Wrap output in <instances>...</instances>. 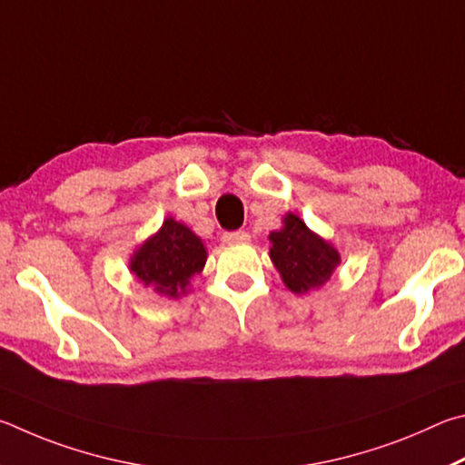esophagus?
Masks as SVG:
<instances>
[{
	"mask_svg": "<svg viewBox=\"0 0 465 465\" xmlns=\"http://www.w3.org/2000/svg\"><path fill=\"white\" fill-rule=\"evenodd\" d=\"M223 241L228 242V245H239V242H249L251 234L247 231H232V232H224Z\"/></svg>",
	"mask_w": 465,
	"mask_h": 465,
	"instance_id": "34e87169",
	"label": "esophagus"
}]
</instances>
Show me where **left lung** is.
Listing matches in <instances>:
<instances>
[{
  "label": "left lung",
  "mask_w": 465,
  "mask_h": 465,
  "mask_svg": "<svg viewBox=\"0 0 465 465\" xmlns=\"http://www.w3.org/2000/svg\"><path fill=\"white\" fill-rule=\"evenodd\" d=\"M270 259L292 294L322 288L341 263L339 249L306 226L296 212L282 218V228L270 232Z\"/></svg>",
  "instance_id": "obj_1"
}]
</instances>
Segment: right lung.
Here are the masks:
<instances>
[{
	"label": "right lung",
	"instance_id": "right-lung-1",
	"mask_svg": "<svg viewBox=\"0 0 465 465\" xmlns=\"http://www.w3.org/2000/svg\"><path fill=\"white\" fill-rule=\"evenodd\" d=\"M206 259L208 251L198 234L167 216L159 231L133 251L128 270L154 294L177 300L192 290V278L202 273Z\"/></svg>",
	"mask_w": 465,
	"mask_h": 465
}]
</instances>
